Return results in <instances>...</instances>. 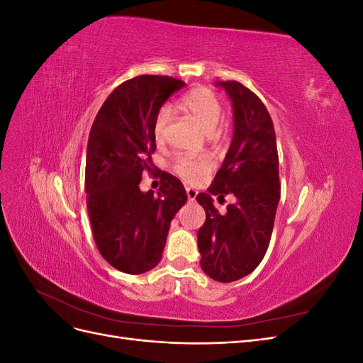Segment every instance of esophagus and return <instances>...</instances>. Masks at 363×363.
I'll return each mask as SVG.
<instances>
[{
  "mask_svg": "<svg viewBox=\"0 0 363 363\" xmlns=\"http://www.w3.org/2000/svg\"><path fill=\"white\" fill-rule=\"evenodd\" d=\"M186 194H188L189 201H194L196 199V195H199V192H196L194 188H186Z\"/></svg>",
  "mask_w": 363,
  "mask_h": 363,
  "instance_id": "1",
  "label": "esophagus"
}]
</instances>
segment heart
<instances>
[{"label": "heart", "mask_w": 363, "mask_h": 363, "mask_svg": "<svg viewBox=\"0 0 363 363\" xmlns=\"http://www.w3.org/2000/svg\"><path fill=\"white\" fill-rule=\"evenodd\" d=\"M179 108L194 119L199 124L204 133L208 136L218 135V124L221 121L223 115V103L219 96L207 87H196L191 92L186 94L180 103ZM169 123V111L162 108L156 116L155 123V139L157 144H162L167 135V125ZM212 169V163L207 159H191V157H180L174 163V172L179 175L184 182L196 184L200 183L207 172Z\"/></svg>", "instance_id": "1"}]
</instances>
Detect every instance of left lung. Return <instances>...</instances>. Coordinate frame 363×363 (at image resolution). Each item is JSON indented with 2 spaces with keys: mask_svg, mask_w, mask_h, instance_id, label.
I'll return each mask as SVG.
<instances>
[{
  "mask_svg": "<svg viewBox=\"0 0 363 363\" xmlns=\"http://www.w3.org/2000/svg\"><path fill=\"white\" fill-rule=\"evenodd\" d=\"M233 106V139L207 192L199 230L200 265L208 277L230 283L255 271L268 250L280 200L279 155L272 119L260 98L239 82H216ZM233 193L237 203L221 216L211 200Z\"/></svg>",
  "mask_w": 363,
  "mask_h": 363,
  "instance_id": "1",
  "label": "left lung"
}]
</instances>
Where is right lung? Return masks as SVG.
Instances as JSON below:
<instances>
[{
    "label": "right lung",
    "instance_id": "add662e5",
    "mask_svg": "<svg viewBox=\"0 0 363 363\" xmlns=\"http://www.w3.org/2000/svg\"><path fill=\"white\" fill-rule=\"evenodd\" d=\"M184 82L139 75L119 84L101 106L87 140L84 191L92 235L118 271L144 274L162 259L172 218L188 200L184 186L162 172L157 195L142 192V174L155 171V123Z\"/></svg>",
    "mask_w": 363,
    "mask_h": 363
}]
</instances>
